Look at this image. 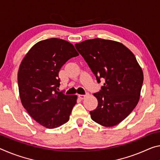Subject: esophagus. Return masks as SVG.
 I'll list each match as a JSON object with an SVG mask.
<instances>
[{"label": "esophagus", "mask_w": 160, "mask_h": 160, "mask_svg": "<svg viewBox=\"0 0 160 160\" xmlns=\"http://www.w3.org/2000/svg\"><path fill=\"white\" fill-rule=\"evenodd\" d=\"M88 95H89V93H86L85 95H79L78 97H79V98L81 99V100H83V99H85L86 97H88Z\"/></svg>", "instance_id": "1"}]
</instances>
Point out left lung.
<instances>
[{"label": "left lung", "instance_id": "left-lung-1", "mask_svg": "<svg viewBox=\"0 0 160 160\" xmlns=\"http://www.w3.org/2000/svg\"><path fill=\"white\" fill-rule=\"evenodd\" d=\"M84 58L98 82H105L94 93L98 105L91 118L104 127H113L125 120L138 105L143 72L135 55L121 42L95 38L75 45Z\"/></svg>", "mask_w": 160, "mask_h": 160}]
</instances>
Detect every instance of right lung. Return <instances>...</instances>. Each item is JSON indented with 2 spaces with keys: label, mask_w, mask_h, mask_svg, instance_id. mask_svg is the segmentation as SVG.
I'll return each instance as SVG.
<instances>
[{
  "label": "right lung",
  "mask_w": 160,
  "mask_h": 160,
  "mask_svg": "<svg viewBox=\"0 0 160 160\" xmlns=\"http://www.w3.org/2000/svg\"><path fill=\"white\" fill-rule=\"evenodd\" d=\"M79 55L66 40L50 38L35 44L25 55L18 73L22 106L40 125L56 128L69 120L77 95L58 92L60 68Z\"/></svg>",
  "instance_id": "add662e5"
}]
</instances>
